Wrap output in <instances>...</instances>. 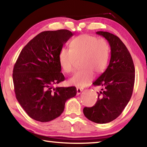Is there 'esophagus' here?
Masks as SVG:
<instances>
[{
  "mask_svg": "<svg viewBox=\"0 0 147 147\" xmlns=\"http://www.w3.org/2000/svg\"><path fill=\"white\" fill-rule=\"evenodd\" d=\"M83 90H84V89L82 88H79V87H78V88H76L77 94H80L82 93V91H83Z\"/></svg>",
  "mask_w": 147,
  "mask_h": 147,
  "instance_id": "esophagus-1",
  "label": "esophagus"
}]
</instances>
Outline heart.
I'll return each instance as SVG.
<instances>
[{
    "label": "heart",
    "mask_w": 147,
    "mask_h": 147,
    "mask_svg": "<svg viewBox=\"0 0 147 147\" xmlns=\"http://www.w3.org/2000/svg\"><path fill=\"white\" fill-rule=\"evenodd\" d=\"M70 49L62 48L59 53V65L65 73L73 71L76 59L80 58L82 68L69 80L72 86L84 87L93 80L96 74L105 70L109 58V47L104 39L83 34L74 38L69 45Z\"/></svg>",
    "instance_id": "obj_1"
}]
</instances>
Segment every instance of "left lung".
I'll use <instances>...</instances> for the list:
<instances>
[{"mask_svg":"<svg viewBox=\"0 0 147 147\" xmlns=\"http://www.w3.org/2000/svg\"><path fill=\"white\" fill-rule=\"evenodd\" d=\"M109 43L111 58L106 71L93 83L102 87L93 106L83 112L89 120L108 123L117 118L130 101L135 82V68L128 50L117 36L107 32H96Z\"/></svg>","mask_w":147,"mask_h":147,"instance_id":"1","label":"left lung"}]
</instances>
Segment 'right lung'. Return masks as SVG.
Instances as JSON below:
<instances>
[{"mask_svg":"<svg viewBox=\"0 0 147 147\" xmlns=\"http://www.w3.org/2000/svg\"><path fill=\"white\" fill-rule=\"evenodd\" d=\"M73 35L67 30L41 32L24 47L14 65L17 100L28 116L37 121L45 123L58 117L66 101L76 94L75 87L54 88L65 80L59 53Z\"/></svg>","mask_w":147,"mask_h":147,"instance_id":"add662e5","label":"right lung"}]
</instances>
